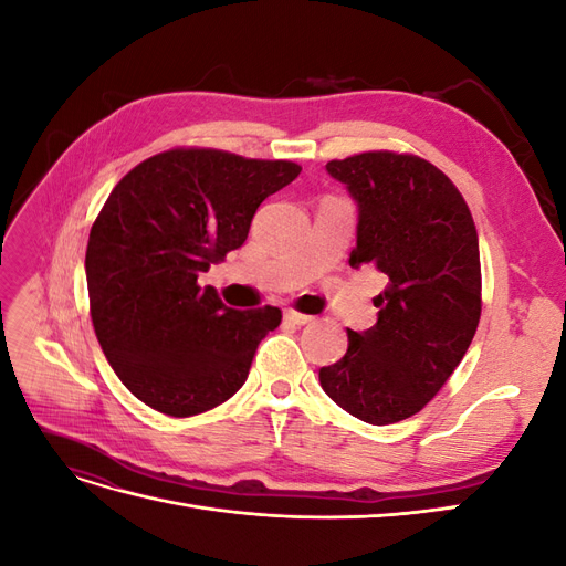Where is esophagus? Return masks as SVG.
<instances>
[{
	"mask_svg": "<svg viewBox=\"0 0 566 566\" xmlns=\"http://www.w3.org/2000/svg\"><path fill=\"white\" fill-rule=\"evenodd\" d=\"M283 318H285L287 323H295V325H304V323L312 321L310 314H302V312H295V310H287V312L283 314Z\"/></svg>",
	"mask_w": 566,
	"mask_h": 566,
	"instance_id": "obj_1",
	"label": "esophagus"
}]
</instances>
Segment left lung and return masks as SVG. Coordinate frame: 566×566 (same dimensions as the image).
Segmentation results:
<instances>
[{"label":"left lung","mask_w":566,"mask_h":566,"mask_svg":"<svg viewBox=\"0 0 566 566\" xmlns=\"http://www.w3.org/2000/svg\"><path fill=\"white\" fill-rule=\"evenodd\" d=\"M358 202L354 269L389 279L378 323L349 335L347 354L318 370L323 391L370 424L416 416L447 385L482 316L479 238L465 198L413 153L366 150L325 165Z\"/></svg>","instance_id":"left-lung-1"}]
</instances>
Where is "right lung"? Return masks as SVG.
<instances>
[{
	"label": "right lung",
	"instance_id": "add662e5",
	"mask_svg": "<svg viewBox=\"0 0 566 566\" xmlns=\"http://www.w3.org/2000/svg\"><path fill=\"white\" fill-rule=\"evenodd\" d=\"M300 172L290 160L177 146L115 184L84 269L98 345L136 399L191 418L243 387L281 310L235 312L198 276L245 243L262 200Z\"/></svg>",
	"mask_w": 566,
	"mask_h": 566
}]
</instances>
